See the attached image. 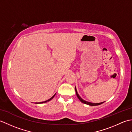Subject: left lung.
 I'll list each match as a JSON object with an SVG mask.
<instances>
[{
    "mask_svg": "<svg viewBox=\"0 0 132 132\" xmlns=\"http://www.w3.org/2000/svg\"><path fill=\"white\" fill-rule=\"evenodd\" d=\"M75 92H76V94H77V97H78V99H79V100L81 102L84 103V104H87V105H91V106H94V105H100V104H103L104 102H102V103H90V102H86V101L83 100L82 98H81L79 94H78L77 92V89H76V87H75Z\"/></svg>",
    "mask_w": 132,
    "mask_h": 132,
    "instance_id": "left-lung-1",
    "label": "left lung"
}]
</instances>
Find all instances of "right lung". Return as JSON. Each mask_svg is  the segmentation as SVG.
Returning <instances> with one entry per match:
<instances>
[{"mask_svg": "<svg viewBox=\"0 0 132 132\" xmlns=\"http://www.w3.org/2000/svg\"><path fill=\"white\" fill-rule=\"evenodd\" d=\"M55 95H53V96L51 97V98H50V99H48V100H46V101H45V102H40V103H35L36 104H40V103H46V102H49V101H50V100H51L52 99H53V97H54V96H55Z\"/></svg>", "mask_w": 132, "mask_h": 132, "instance_id": "obj_1", "label": "right lung"}]
</instances>
